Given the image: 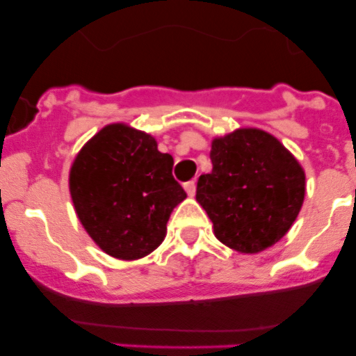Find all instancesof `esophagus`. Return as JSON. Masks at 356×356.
<instances>
[{
	"instance_id": "esophagus-1",
	"label": "esophagus",
	"mask_w": 356,
	"mask_h": 356,
	"mask_svg": "<svg viewBox=\"0 0 356 356\" xmlns=\"http://www.w3.org/2000/svg\"><path fill=\"white\" fill-rule=\"evenodd\" d=\"M184 189H186V193H188V196H191V198H193V196L196 195V182L195 181L186 182Z\"/></svg>"
}]
</instances>
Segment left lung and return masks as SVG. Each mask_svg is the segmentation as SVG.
<instances>
[{
	"label": "left lung",
	"instance_id": "8db88e82",
	"mask_svg": "<svg viewBox=\"0 0 356 356\" xmlns=\"http://www.w3.org/2000/svg\"><path fill=\"white\" fill-rule=\"evenodd\" d=\"M210 174L200 175L196 201L215 238L254 254L281 241L305 200V170L275 136L241 127L211 139Z\"/></svg>",
	"mask_w": 356,
	"mask_h": 356
}]
</instances>
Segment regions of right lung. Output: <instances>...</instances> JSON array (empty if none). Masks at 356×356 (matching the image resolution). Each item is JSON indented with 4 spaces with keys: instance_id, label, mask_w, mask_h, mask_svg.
Here are the masks:
<instances>
[{
    "instance_id": "add662e5",
    "label": "right lung",
    "mask_w": 356,
    "mask_h": 356,
    "mask_svg": "<svg viewBox=\"0 0 356 356\" xmlns=\"http://www.w3.org/2000/svg\"><path fill=\"white\" fill-rule=\"evenodd\" d=\"M174 158L152 134L124 122L96 132L74 158L68 189L92 241L118 260H139L167 236L172 210L186 200Z\"/></svg>"
}]
</instances>
